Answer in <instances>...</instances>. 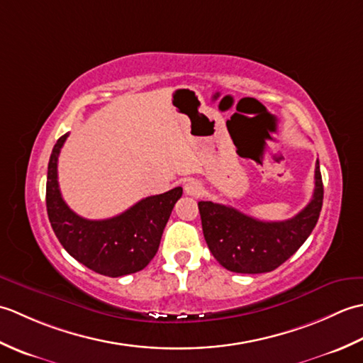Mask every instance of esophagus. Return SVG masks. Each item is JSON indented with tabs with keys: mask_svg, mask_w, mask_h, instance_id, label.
I'll return each instance as SVG.
<instances>
[{
	"mask_svg": "<svg viewBox=\"0 0 363 363\" xmlns=\"http://www.w3.org/2000/svg\"><path fill=\"white\" fill-rule=\"evenodd\" d=\"M184 190H186V194L190 195V196H201L203 191H204V187L203 184L196 181V179H190L186 186H184Z\"/></svg>",
	"mask_w": 363,
	"mask_h": 363,
	"instance_id": "obj_1",
	"label": "esophagus"
}]
</instances>
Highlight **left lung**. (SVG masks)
Instances as JSON below:
<instances>
[{
  "label": "left lung",
  "mask_w": 363,
  "mask_h": 363,
  "mask_svg": "<svg viewBox=\"0 0 363 363\" xmlns=\"http://www.w3.org/2000/svg\"><path fill=\"white\" fill-rule=\"evenodd\" d=\"M323 206L320 164L315 165L311 203L285 221H260L230 206L199 201L203 233L213 257L229 272L257 274L273 272L295 254L317 225Z\"/></svg>",
  "instance_id": "8db88e82"
}]
</instances>
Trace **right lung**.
<instances>
[{
  "label": "right lung",
  "mask_w": 363,
  "mask_h": 363,
  "mask_svg": "<svg viewBox=\"0 0 363 363\" xmlns=\"http://www.w3.org/2000/svg\"><path fill=\"white\" fill-rule=\"evenodd\" d=\"M67 137L54 145L46 177V211L54 234L65 251L91 272L109 277L140 272L156 256L182 189L143 198L117 217L82 218L67 206L57 182V159Z\"/></svg>",
  "instance_id": "right-lung-1"
}]
</instances>
